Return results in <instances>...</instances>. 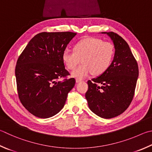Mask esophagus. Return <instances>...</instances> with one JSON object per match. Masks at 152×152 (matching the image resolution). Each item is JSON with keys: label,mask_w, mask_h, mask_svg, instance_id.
Listing matches in <instances>:
<instances>
[{"label": "esophagus", "mask_w": 152, "mask_h": 152, "mask_svg": "<svg viewBox=\"0 0 152 152\" xmlns=\"http://www.w3.org/2000/svg\"><path fill=\"white\" fill-rule=\"evenodd\" d=\"M76 83H79V82H82V80H80V79H78V78H76Z\"/></svg>", "instance_id": "obj_1"}]
</instances>
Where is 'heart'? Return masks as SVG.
I'll return each mask as SVG.
<instances>
[{"label":"heart","mask_w":152,"mask_h":152,"mask_svg":"<svg viewBox=\"0 0 152 152\" xmlns=\"http://www.w3.org/2000/svg\"><path fill=\"white\" fill-rule=\"evenodd\" d=\"M114 56V47L112 43L99 38H87L76 43L74 51L64 50L62 58L66 67L70 70H74L82 59V64L72 75L82 79L92 72L96 75L105 72L111 65Z\"/></svg>","instance_id":"b5f03b06"}]
</instances>
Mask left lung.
I'll return each instance as SVG.
<instances>
[{
    "instance_id": "left-lung-1",
    "label": "left lung",
    "mask_w": 152,
    "mask_h": 152,
    "mask_svg": "<svg viewBox=\"0 0 152 152\" xmlns=\"http://www.w3.org/2000/svg\"><path fill=\"white\" fill-rule=\"evenodd\" d=\"M111 38L115 54L108 69L88 81V106L98 116L110 119L125 111L133 99L139 75L138 66L125 40L113 32H102Z\"/></svg>"
}]
</instances>
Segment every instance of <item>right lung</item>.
I'll return each instance as SVG.
<instances>
[{
    "label": "right lung",
    "mask_w": 152,
    "mask_h": 152,
    "mask_svg": "<svg viewBox=\"0 0 152 152\" xmlns=\"http://www.w3.org/2000/svg\"><path fill=\"white\" fill-rule=\"evenodd\" d=\"M76 35L71 32L39 33L18 58L15 76L18 97L35 116L48 118L58 114L75 85V79L67 78L70 74L62 56Z\"/></svg>",
    "instance_id": "add662e5"
}]
</instances>
